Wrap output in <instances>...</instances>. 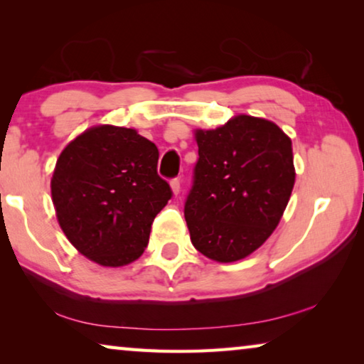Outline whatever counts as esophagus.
<instances>
[{"instance_id": "esophagus-1", "label": "esophagus", "mask_w": 364, "mask_h": 364, "mask_svg": "<svg viewBox=\"0 0 364 364\" xmlns=\"http://www.w3.org/2000/svg\"><path fill=\"white\" fill-rule=\"evenodd\" d=\"M170 188H171V193H173V196H178L180 194V191H181V181L178 180H171V183H170Z\"/></svg>"}]
</instances>
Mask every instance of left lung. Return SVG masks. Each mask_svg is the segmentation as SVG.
<instances>
[{
	"label": "left lung",
	"mask_w": 364,
	"mask_h": 364,
	"mask_svg": "<svg viewBox=\"0 0 364 364\" xmlns=\"http://www.w3.org/2000/svg\"><path fill=\"white\" fill-rule=\"evenodd\" d=\"M199 160L184 205L191 242L218 263L242 260L279 225L291 199L292 141L267 119L234 115L194 130Z\"/></svg>",
	"instance_id": "obj_1"
}]
</instances>
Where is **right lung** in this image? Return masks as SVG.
Masks as SVG:
<instances>
[{
  "label": "right lung",
  "mask_w": 364,
  "mask_h": 364,
  "mask_svg": "<svg viewBox=\"0 0 364 364\" xmlns=\"http://www.w3.org/2000/svg\"><path fill=\"white\" fill-rule=\"evenodd\" d=\"M159 151L133 128L96 125L64 147L51 178L60 230L80 254L119 268L143 255L171 191Z\"/></svg>",
  "instance_id": "right-lung-1"
}]
</instances>
